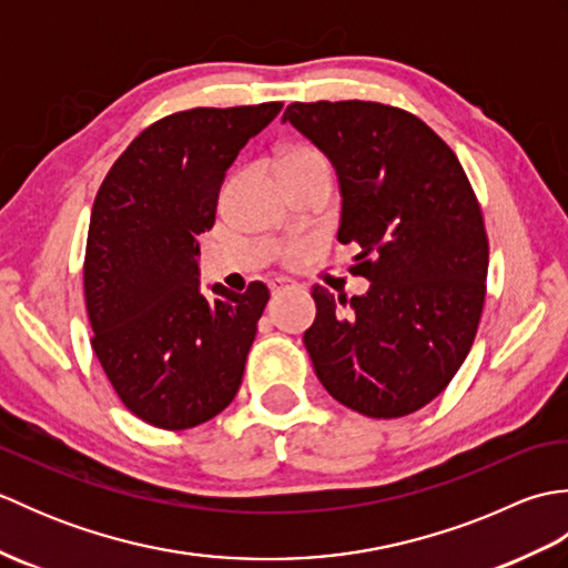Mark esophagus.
I'll use <instances>...</instances> for the list:
<instances>
[{"instance_id": "esophagus-1", "label": "esophagus", "mask_w": 568, "mask_h": 568, "mask_svg": "<svg viewBox=\"0 0 568 568\" xmlns=\"http://www.w3.org/2000/svg\"><path fill=\"white\" fill-rule=\"evenodd\" d=\"M268 287H271L273 295H277V293H283V291H291V287H295V283L291 281V277H273V281L268 283Z\"/></svg>"}]
</instances>
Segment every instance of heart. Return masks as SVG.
Wrapping results in <instances>:
<instances>
[{
    "label": "heart",
    "mask_w": 568,
    "mask_h": 568,
    "mask_svg": "<svg viewBox=\"0 0 568 568\" xmlns=\"http://www.w3.org/2000/svg\"><path fill=\"white\" fill-rule=\"evenodd\" d=\"M281 163H327L322 159V155L315 151V149H307V146H295V149H291V151H285L283 155H281ZM300 246H293L291 251H287V256L291 258H295V256H300Z\"/></svg>",
    "instance_id": "b5f03b06"
}]
</instances>
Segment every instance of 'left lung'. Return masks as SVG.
<instances>
[{
  "mask_svg": "<svg viewBox=\"0 0 568 568\" xmlns=\"http://www.w3.org/2000/svg\"><path fill=\"white\" fill-rule=\"evenodd\" d=\"M293 124L327 155L339 241L356 244L364 295L315 285L305 346L320 383L376 419L415 413L462 368L486 300L484 214L454 151L415 114L378 102H295Z\"/></svg>",
  "mask_w": 568,
  "mask_h": 568,
  "instance_id": "8db88e82",
  "label": "left lung"
}]
</instances>
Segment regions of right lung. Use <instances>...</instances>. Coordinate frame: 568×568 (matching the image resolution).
Here are the masks:
<instances>
[{"mask_svg": "<svg viewBox=\"0 0 568 568\" xmlns=\"http://www.w3.org/2000/svg\"><path fill=\"white\" fill-rule=\"evenodd\" d=\"M281 110L165 116L129 143L94 197L84 251L92 348L122 403L153 427H197L239 390L268 287L204 293L197 239L239 151Z\"/></svg>", "mask_w": 568, "mask_h": 568, "instance_id": "right-lung-1", "label": "right lung"}]
</instances>
